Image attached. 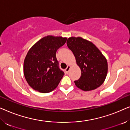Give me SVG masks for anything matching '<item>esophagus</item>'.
I'll return each instance as SVG.
<instances>
[{"instance_id": "obj_1", "label": "esophagus", "mask_w": 130, "mask_h": 130, "mask_svg": "<svg viewBox=\"0 0 130 130\" xmlns=\"http://www.w3.org/2000/svg\"><path fill=\"white\" fill-rule=\"evenodd\" d=\"M70 66H68L67 67V68L65 69V72L66 74H68L69 73V70H70Z\"/></svg>"}]
</instances>
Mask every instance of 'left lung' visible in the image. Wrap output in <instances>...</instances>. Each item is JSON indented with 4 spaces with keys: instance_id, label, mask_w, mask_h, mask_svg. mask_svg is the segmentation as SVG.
Returning a JSON list of instances; mask_svg holds the SVG:
<instances>
[{
    "instance_id": "left-lung-1",
    "label": "left lung",
    "mask_w": 130,
    "mask_h": 130,
    "mask_svg": "<svg viewBox=\"0 0 130 130\" xmlns=\"http://www.w3.org/2000/svg\"><path fill=\"white\" fill-rule=\"evenodd\" d=\"M67 45L73 53L81 70L76 86L84 91L95 89L104 83L107 75L108 63L99 49L91 42L80 37H70Z\"/></svg>"
}]
</instances>
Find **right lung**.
<instances>
[{"mask_svg": "<svg viewBox=\"0 0 130 130\" xmlns=\"http://www.w3.org/2000/svg\"><path fill=\"white\" fill-rule=\"evenodd\" d=\"M66 40L48 35L39 40L28 52L24 63V76L34 90L48 93L57 87L64 73L60 69L56 54Z\"/></svg>", "mask_w": 130, "mask_h": 130, "instance_id": "add662e5", "label": "right lung"}]
</instances>
